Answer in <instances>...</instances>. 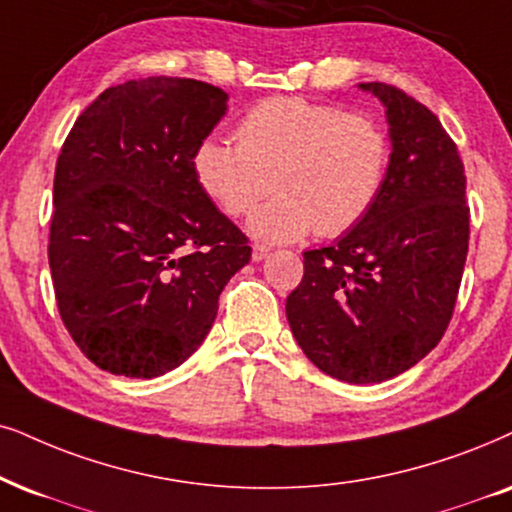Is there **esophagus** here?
Returning <instances> with one entry per match:
<instances>
[{"label": "esophagus", "mask_w": 512, "mask_h": 512, "mask_svg": "<svg viewBox=\"0 0 512 512\" xmlns=\"http://www.w3.org/2000/svg\"><path fill=\"white\" fill-rule=\"evenodd\" d=\"M267 255H269V245L267 243H252V260L262 262Z\"/></svg>", "instance_id": "34e87169"}]
</instances>
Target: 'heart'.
<instances>
[{
	"label": "heart",
	"mask_w": 512,
	"mask_h": 512,
	"mask_svg": "<svg viewBox=\"0 0 512 512\" xmlns=\"http://www.w3.org/2000/svg\"><path fill=\"white\" fill-rule=\"evenodd\" d=\"M193 167L205 193L229 217L250 215L274 186L281 191L252 217V234L300 241L316 229L323 238H338L357 229L383 196L392 139L368 115L276 96L243 115L236 144L200 141Z\"/></svg>",
	"instance_id": "obj_1"
}]
</instances>
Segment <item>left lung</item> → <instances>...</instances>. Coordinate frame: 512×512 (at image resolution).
<instances>
[{
  "mask_svg": "<svg viewBox=\"0 0 512 512\" xmlns=\"http://www.w3.org/2000/svg\"><path fill=\"white\" fill-rule=\"evenodd\" d=\"M385 103L392 167L357 229L307 250L286 300L297 345L345 383H383L437 347L461 288L470 241L465 170L454 139L404 89L366 82Z\"/></svg>",
  "mask_w": 512,
  "mask_h": 512,
  "instance_id": "obj_1",
  "label": "left lung"
}]
</instances>
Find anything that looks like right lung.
<instances>
[{"mask_svg": "<svg viewBox=\"0 0 512 512\" xmlns=\"http://www.w3.org/2000/svg\"><path fill=\"white\" fill-rule=\"evenodd\" d=\"M226 99L189 77L129 80L89 103L63 141L51 281L63 326L103 371L155 378L184 364L250 262L248 236L193 167Z\"/></svg>", "mask_w": 512, "mask_h": 512, "instance_id": "1", "label": "right lung"}]
</instances>
